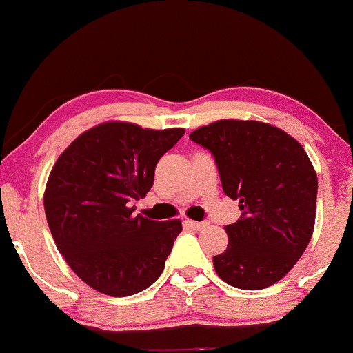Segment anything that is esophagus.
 I'll return each mask as SVG.
<instances>
[{
  "instance_id": "1",
  "label": "esophagus",
  "mask_w": 353,
  "mask_h": 353,
  "mask_svg": "<svg viewBox=\"0 0 353 353\" xmlns=\"http://www.w3.org/2000/svg\"><path fill=\"white\" fill-rule=\"evenodd\" d=\"M188 225H189L190 229H194V230H201V229L208 228L209 222H208V221H202V222H197V221H188Z\"/></svg>"
}]
</instances>
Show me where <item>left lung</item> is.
<instances>
[{"label": "left lung", "instance_id": "8db88e82", "mask_svg": "<svg viewBox=\"0 0 353 353\" xmlns=\"http://www.w3.org/2000/svg\"><path fill=\"white\" fill-rule=\"evenodd\" d=\"M216 159L222 189L241 219L225 225L229 244L212 259L229 285L259 290L279 282L309 245L317 174L299 141L267 123L221 119L189 134Z\"/></svg>", "mask_w": 353, "mask_h": 353}]
</instances>
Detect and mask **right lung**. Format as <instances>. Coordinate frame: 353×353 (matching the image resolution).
Listing matches in <instances>:
<instances>
[{
  "instance_id": "1",
  "label": "right lung",
  "mask_w": 353,
  "mask_h": 353,
  "mask_svg": "<svg viewBox=\"0 0 353 353\" xmlns=\"http://www.w3.org/2000/svg\"><path fill=\"white\" fill-rule=\"evenodd\" d=\"M182 136V128L109 121L76 137L52 165L48 225L68 265L98 292L128 297L163 274L181 221L132 216L131 202L149 192L157 161Z\"/></svg>"
}]
</instances>
